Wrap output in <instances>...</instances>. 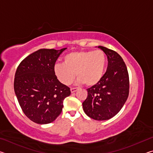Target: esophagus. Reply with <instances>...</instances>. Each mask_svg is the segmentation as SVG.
<instances>
[{
  "label": "esophagus",
  "mask_w": 153,
  "mask_h": 153,
  "mask_svg": "<svg viewBox=\"0 0 153 153\" xmlns=\"http://www.w3.org/2000/svg\"><path fill=\"white\" fill-rule=\"evenodd\" d=\"M77 90H78V88H71V93L76 92Z\"/></svg>",
  "instance_id": "1"
}]
</instances>
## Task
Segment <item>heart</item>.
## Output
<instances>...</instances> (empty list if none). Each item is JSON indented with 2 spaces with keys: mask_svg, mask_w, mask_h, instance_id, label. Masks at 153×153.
I'll return each instance as SVG.
<instances>
[{
  "mask_svg": "<svg viewBox=\"0 0 153 153\" xmlns=\"http://www.w3.org/2000/svg\"><path fill=\"white\" fill-rule=\"evenodd\" d=\"M106 65L107 56L102 51H76L65 56L63 63L56 64L54 73L66 86L71 84L77 75V84L93 86L102 78Z\"/></svg>",
  "mask_w": 153,
  "mask_h": 153,
  "instance_id": "1",
  "label": "heart"
}]
</instances>
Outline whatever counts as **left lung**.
I'll return each instance as SVG.
<instances>
[{"instance_id": "obj_1", "label": "left lung", "mask_w": 153, "mask_h": 153, "mask_svg": "<svg viewBox=\"0 0 153 153\" xmlns=\"http://www.w3.org/2000/svg\"><path fill=\"white\" fill-rule=\"evenodd\" d=\"M107 56L108 67L101 80L88 90L82 103L85 113L94 120L113 117L123 107L129 94L128 69L121 56L114 51L99 46Z\"/></svg>"}]
</instances>
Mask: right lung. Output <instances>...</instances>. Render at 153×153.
I'll return each instance as SVG.
<instances>
[{
  "mask_svg": "<svg viewBox=\"0 0 153 153\" xmlns=\"http://www.w3.org/2000/svg\"><path fill=\"white\" fill-rule=\"evenodd\" d=\"M66 49H40L21 62L15 72L18 102L25 115L36 123L55 121L63 109L64 99L71 94L70 88L54 73L56 61Z\"/></svg>",
  "mask_w": 153,
  "mask_h": 153,
  "instance_id": "1",
  "label": "right lung"
}]
</instances>
